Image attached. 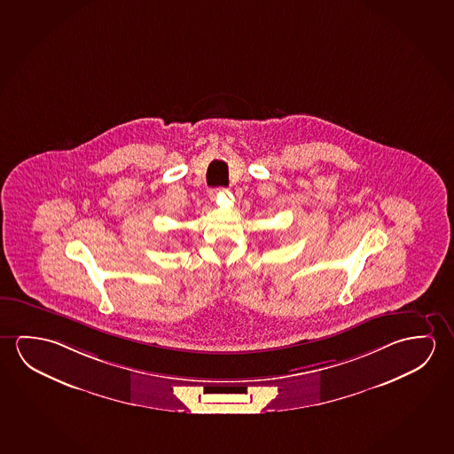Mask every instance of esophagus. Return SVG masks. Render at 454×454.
<instances>
[{
	"mask_svg": "<svg viewBox=\"0 0 454 454\" xmlns=\"http://www.w3.org/2000/svg\"><path fill=\"white\" fill-rule=\"evenodd\" d=\"M223 194H225V189H223V187H219V189H211V191H209V199H211V200H217V199Z\"/></svg>",
	"mask_w": 454,
	"mask_h": 454,
	"instance_id": "esophagus-1",
	"label": "esophagus"
}]
</instances>
